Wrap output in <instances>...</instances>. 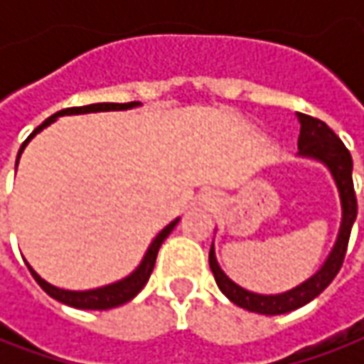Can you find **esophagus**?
<instances>
[{
    "instance_id": "1",
    "label": "esophagus",
    "mask_w": 364,
    "mask_h": 364,
    "mask_svg": "<svg viewBox=\"0 0 364 364\" xmlns=\"http://www.w3.org/2000/svg\"><path fill=\"white\" fill-rule=\"evenodd\" d=\"M204 203L206 204H210V203H215V198H210V194H204V198H203Z\"/></svg>"
}]
</instances>
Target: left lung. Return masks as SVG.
<instances>
[{
	"mask_svg": "<svg viewBox=\"0 0 364 364\" xmlns=\"http://www.w3.org/2000/svg\"><path fill=\"white\" fill-rule=\"evenodd\" d=\"M296 115L300 121V139H298L300 154L298 156L322 164L332 176L336 190H338V198H341V213H343L341 227H338V235L330 249L328 257L324 259V263L318 267L314 275H310L306 282H301L296 287L282 291V294H257V291H249L239 284H235L231 277L223 272V267L218 265L215 241L210 245V253H208L210 272L217 279L218 289L235 306L265 316L286 314L291 310H298L308 301L314 300L316 296H320L330 286V282L336 277V273L341 272L348 239H350V229L357 220V196H355V186H353L350 151L344 147L341 137L332 132L324 121L314 119L304 113H296Z\"/></svg>",
	"mask_w": 364,
	"mask_h": 364,
	"instance_id": "obj_1",
	"label": "left lung"
}]
</instances>
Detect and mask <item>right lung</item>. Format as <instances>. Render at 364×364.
Wrapping results in <instances>:
<instances>
[{
    "label": "right lung",
    "mask_w": 364,
    "mask_h": 364,
    "mask_svg": "<svg viewBox=\"0 0 364 364\" xmlns=\"http://www.w3.org/2000/svg\"><path fill=\"white\" fill-rule=\"evenodd\" d=\"M139 105H141V103H95V105L70 107V109H63V111L54 113V115L48 117V119L44 121L42 125H38L34 132L30 133V137L21 144L20 151H18V158H16V170H18V164H20V158H21V154H23V149H26V146L34 139L36 133H40L42 129H46V127L52 125V123L58 119V117H64V115L99 113V111H127V109H135V107H139ZM178 220H180V217L174 218L170 225H166V227H164V229H161V231L151 239V243H149V247H147L146 255L141 257L139 265H137L129 275H125V277L119 279V282L107 284V286L103 287H95V289H63V287L52 286V284H48L46 279H42V277L32 269V265H30V263H26V265H28L30 273L34 275V279L38 282V286L42 287V289L48 294L50 298L63 301V304L70 306V308H78V310H109V308H117V306H123L125 301L133 300V298L144 289V286L147 284V279H149V275H151V272H154L156 257H158V251H160L161 243L166 241V237H168L170 232L174 231V227L178 225Z\"/></svg>",
    "instance_id": "obj_1"
}]
</instances>
